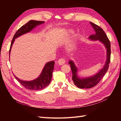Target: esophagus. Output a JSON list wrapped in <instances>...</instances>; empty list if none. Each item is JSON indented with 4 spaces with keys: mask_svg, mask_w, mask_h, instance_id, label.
Here are the masks:
<instances>
[{
    "mask_svg": "<svg viewBox=\"0 0 121 121\" xmlns=\"http://www.w3.org/2000/svg\"><path fill=\"white\" fill-rule=\"evenodd\" d=\"M65 62V59L64 58H61L60 59H59L57 61V63L59 65H64Z\"/></svg>",
    "mask_w": 121,
    "mask_h": 121,
    "instance_id": "esophagus-1",
    "label": "esophagus"
}]
</instances>
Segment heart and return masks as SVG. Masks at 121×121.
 <instances>
[{
  "instance_id": "1",
  "label": "heart",
  "mask_w": 121,
  "mask_h": 121,
  "mask_svg": "<svg viewBox=\"0 0 121 121\" xmlns=\"http://www.w3.org/2000/svg\"><path fill=\"white\" fill-rule=\"evenodd\" d=\"M76 46V42L75 40H74V41H73L69 45V46H68V48L69 50H72L74 49H75Z\"/></svg>"
}]
</instances>
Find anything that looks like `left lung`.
<instances>
[{
	"instance_id": "1",
	"label": "left lung",
	"mask_w": 121,
	"mask_h": 121,
	"mask_svg": "<svg viewBox=\"0 0 121 121\" xmlns=\"http://www.w3.org/2000/svg\"><path fill=\"white\" fill-rule=\"evenodd\" d=\"M90 24L95 30V34L89 36V39L91 40H99L104 45L107 51V60L104 67L99 71L97 74L90 77L80 78L77 76L78 69L76 67L74 62L69 60V64L70 65L72 72V80L75 85L79 88H90L95 86L100 82L101 79L105 75L108 69L109 64L111 60V43L104 31L101 27L98 26L90 22Z\"/></svg>"
}]
</instances>
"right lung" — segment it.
<instances>
[{
  "instance_id": "1",
  "label": "right lung",
  "mask_w": 121,
  "mask_h": 121,
  "mask_svg": "<svg viewBox=\"0 0 121 121\" xmlns=\"http://www.w3.org/2000/svg\"><path fill=\"white\" fill-rule=\"evenodd\" d=\"M44 23V21H38L31 20L27 23L22 26L14 35L13 39L11 42L9 54L10 56V50L12 45L16 38L28 32H30L35 27ZM54 61H52L47 63L44 67L42 73L38 77L34 80L30 81H26L21 80L14 75V77L19 81L22 85L28 89L32 90H40L45 88L48 86L51 82L52 75V72L54 69Z\"/></svg>"
}]
</instances>
